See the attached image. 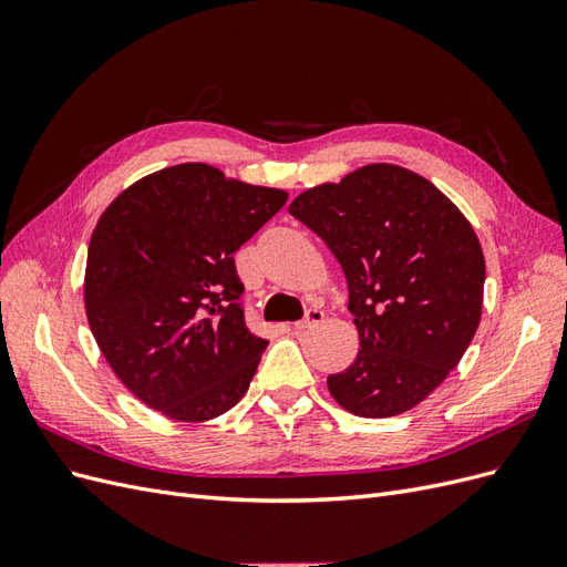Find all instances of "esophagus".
Listing matches in <instances>:
<instances>
[{
	"mask_svg": "<svg viewBox=\"0 0 567 567\" xmlns=\"http://www.w3.org/2000/svg\"><path fill=\"white\" fill-rule=\"evenodd\" d=\"M323 321V312L321 310H310L305 315L302 321H296L293 323V331H307V329H315V326H319Z\"/></svg>",
	"mask_w": 567,
	"mask_h": 567,
	"instance_id": "1",
	"label": "esophagus"
}]
</instances>
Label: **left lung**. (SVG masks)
Returning <instances> with one entry per match:
<instances>
[{
  "instance_id": "8db88e82",
  "label": "left lung",
  "mask_w": 567,
  "mask_h": 567,
  "mask_svg": "<svg viewBox=\"0 0 567 567\" xmlns=\"http://www.w3.org/2000/svg\"><path fill=\"white\" fill-rule=\"evenodd\" d=\"M288 213L346 271L359 352L329 375L354 416L390 419L423 402L468 350L483 315L485 255L456 205L392 163L307 188Z\"/></svg>"
}]
</instances>
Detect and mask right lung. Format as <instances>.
<instances>
[{
  "mask_svg": "<svg viewBox=\"0 0 567 567\" xmlns=\"http://www.w3.org/2000/svg\"><path fill=\"white\" fill-rule=\"evenodd\" d=\"M288 194L182 163L130 184L101 213L84 312L101 354L136 400L203 423L244 398L267 348L246 329L234 252Z\"/></svg>",
  "mask_w": 567,
  "mask_h": 567,
  "instance_id": "obj_1",
  "label": "right lung"
}]
</instances>
